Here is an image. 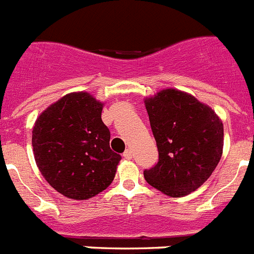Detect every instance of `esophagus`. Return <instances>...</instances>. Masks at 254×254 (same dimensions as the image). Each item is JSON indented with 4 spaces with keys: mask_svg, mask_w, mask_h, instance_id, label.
Wrapping results in <instances>:
<instances>
[{
    "mask_svg": "<svg viewBox=\"0 0 254 254\" xmlns=\"http://www.w3.org/2000/svg\"><path fill=\"white\" fill-rule=\"evenodd\" d=\"M123 158L127 159V160H131V159H132V151H131V150H129V149L126 150V151L123 152Z\"/></svg>",
    "mask_w": 254,
    "mask_h": 254,
    "instance_id": "esophagus-1",
    "label": "esophagus"
}]
</instances>
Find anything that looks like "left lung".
<instances>
[{
  "label": "left lung",
  "mask_w": 254,
  "mask_h": 254,
  "mask_svg": "<svg viewBox=\"0 0 254 254\" xmlns=\"http://www.w3.org/2000/svg\"><path fill=\"white\" fill-rule=\"evenodd\" d=\"M145 107L159 161L143 177L167 196L190 194L210 178L221 159L223 122L208 105L172 87L146 98Z\"/></svg>",
  "instance_id": "1"
}]
</instances>
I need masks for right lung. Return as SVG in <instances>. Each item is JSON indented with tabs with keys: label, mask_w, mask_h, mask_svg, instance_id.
<instances>
[{
	"label": "right lung",
	"mask_w": 254,
	"mask_h": 254,
	"mask_svg": "<svg viewBox=\"0 0 254 254\" xmlns=\"http://www.w3.org/2000/svg\"><path fill=\"white\" fill-rule=\"evenodd\" d=\"M103 105L86 91L69 93L42 112L33 127L37 167L49 185L68 198H91L116 176L121 155L109 146Z\"/></svg>",
	"instance_id": "1"
}]
</instances>
